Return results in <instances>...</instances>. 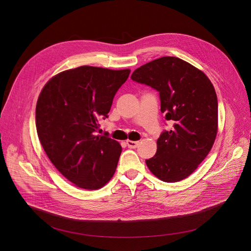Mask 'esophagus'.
<instances>
[{
    "label": "esophagus",
    "instance_id": "34e87169",
    "mask_svg": "<svg viewBox=\"0 0 251 251\" xmlns=\"http://www.w3.org/2000/svg\"><path fill=\"white\" fill-rule=\"evenodd\" d=\"M126 144L129 148L135 149V148L138 147V145L140 144V142L139 141H130V140H128V141H126Z\"/></svg>",
    "mask_w": 251,
    "mask_h": 251
}]
</instances>
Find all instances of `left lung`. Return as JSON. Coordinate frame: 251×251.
<instances>
[{
    "instance_id": "obj_1",
    "label": "left lung",
    "mask_w": 251,
    "mask_h": 251,
    "mask_svg": "<svg viewBox=\"0 0 251 251\" xmlns=\"http://www.w3.org/2000/svg\"><path fill=\"white\" fill-rule=\"evenodd\" d=\"M133 81L159 92L161 111L173 127L157 140L149 170L166 183L189 176L209 153L218 133V98L207 76L189 62L163 56L137 68Z\"/></svg>"
}]
</instances>
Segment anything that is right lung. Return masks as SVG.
Returning a JSON list of instances; mask_svg holds the SVG:
<instances>
[{
	"label": "right lung",
	"mask_w": 251,
	"mask_h": 251,
	"mask_svg": "<svg viewBox=\"0 0 251 251\" xmlns=\"http://www.w3.org/2000/svg\"><path fill=\"white\" fill-rule=\"evenodd\" d=\"M130 69L79 66L62 71L43 88L35 125L50 162L68 181L85 190L102 188L113 176L122 148L96 135Z\"/></svg>",
	"instance_id": "right-lung-1"
}]
</instances>
